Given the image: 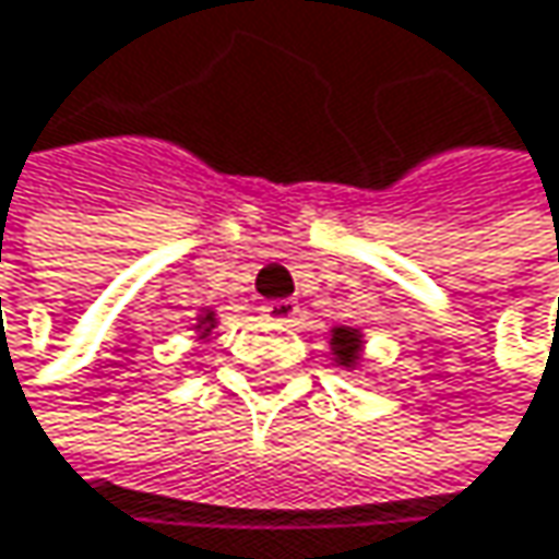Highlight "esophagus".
Returning <instances> with one entry per match:
<instances>
[{
    "instance_id": "obj_1",
    "label": "esophagus",
    "mask_w": 559,
    "mask_h": 559,
    "mask_svg": "<svg viewBox=\"0 0 559 559\" xmlns=\"http://www.w3.org/2000/svg\"><path fill=\"white\" fill-rule=\"evenodd\" d=\"M261 318L274 321V324H292L298 318V305L295 301H264L261 305Z\"/></svg>"
}]
</instances>
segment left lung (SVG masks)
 <instances>
[{"label": "left lung", "instance_id": "left-lung-1", "mask_svg": "<svg viewBox=\"0 0 559 559\" xmlns=\"http://www.w3.org/2000/svg\"><path fill=\"white\" fill-rule=\"evenodd\" d=\"M331 347L341 367H357L360 360V334L354 328H334L331 331Z\"/></svg>", "mask_w": 559, "mask_h": 559}]
</instances>
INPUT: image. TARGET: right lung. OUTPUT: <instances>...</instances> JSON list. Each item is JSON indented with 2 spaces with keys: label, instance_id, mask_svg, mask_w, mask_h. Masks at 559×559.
Listing matches in <instances>:
<instances>
[{
  "label": "right lung",
  "instance_id": "right-lung-1",
  "mask_svg": "<svg viewBox=\"0 0 559 559\" xmlns=\"http://www.w3.org/2000/svg\"><path fill=\"white\" fill-rule=\"evenodd\" d=\"M212 324H215V314H212V311H205V314L199 318V331H202V334H209V331H212Z\"/></svg>",
  "mask_w": 559,
  "mask_h": 559
}]
</instances>
